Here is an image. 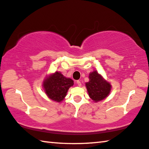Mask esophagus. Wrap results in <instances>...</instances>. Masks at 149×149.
Listing matches in <instances>:
<instances>
[{
  "mask_svg": "<svg viewBox=\"0 0 149 149\" xmlns=\"http://www.w3.org/2000/svg\"><path fill=\"white\" fill-rule=\"evenodd\" d=\"M76 84H77V85H78V86H79V87H81V81H79V80L77 81H76Z\"/></svg>",
  "mask_w": 149,
  "mask_h": 149,
  "instance_id": "34e87169",
  "label": "esophagus"
}]
</instances>
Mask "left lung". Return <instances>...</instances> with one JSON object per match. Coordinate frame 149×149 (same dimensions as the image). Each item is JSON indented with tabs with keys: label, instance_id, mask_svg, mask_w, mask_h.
I'll list each match as a JSON object with an SVG mask.
<instances>
[{
	"label": "left lung",
	"instance_id": "obj_1",
	"mask_svg": "<svg viewBox=\"0 0 149 149\" xmlns=\"http://www.w3.org/2000/svg\"><path fill=\"white\" fill-rule=\"evenodd\" d=\"M89 78V81L86 83V87L91 99L95 102L104 99L111 89L109 83L96 71L91 73Z\"/></svg>",
	"mask_w": 149,
	"mask_h": 149
}]
</instances>
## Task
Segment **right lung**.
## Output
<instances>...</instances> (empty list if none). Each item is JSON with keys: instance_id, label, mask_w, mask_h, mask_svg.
Segmentation results:
<instances>
[{"instance_id": "right-lung-1", "label": "right lung", "mask_w": 149, "mask_h": 149, "mask_svg": "<svg viewBox=\"0 0 149 149\" xmlns=\"http://www.w3.org/2000/svg\"><path fill=\"white\" fill-rule=\"evenodd\" d=\"M74 85V81L56 72L45 79L43 87L48 97L56 102H61L66 95L68 90Z\"/></svg>"}]
</instances>
